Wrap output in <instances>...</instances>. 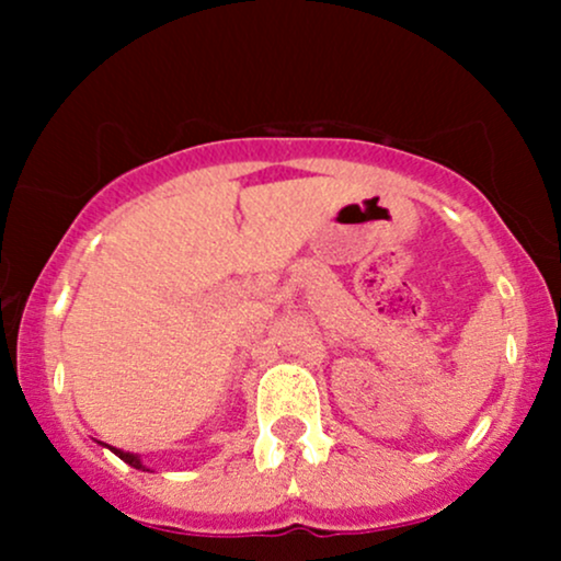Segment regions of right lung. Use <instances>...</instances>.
I'll list each match as a JSON object with an SVG mask.
<instances>
[{
  "mask_svg": "<svg viewBox=\"0 0 561 561\" xmlns=\"http://www.w3.org/2000/svg\"><path fill=\"white\" fill-rule=\"evenodd\" d=\"M113 450H115V448H113ZM115 456H121V459H124L126 465H131L134 469H145V467H141V461H139L134 454H124V450H115Z\"/></svg>",
  "mask_w": 561,
  "mask_h": 561,
  "instance_id": "right-lung-1",
  "label": "right lung"
}]
</instances>
